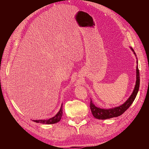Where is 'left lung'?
<instances>
[{"label":"left lung","mask_w":149,"mask_h":149,"mask_svg":"<svg viewBox=\"0 0 149 149\" xmlns=\"http://www.w3.org/2000/svg\"><path fill=\"white\" fill-rule=\"evenodd\" d=\"M130 49H131V50L134 52V55L136 56V53H135L133 48L130 47ZM137 63L138 64L137 60ZM139 85H140V74H139V70L138 68V65H137L136 85H135V88L132 94L128 98V100L122 105L118 107L111 108V109H101V108L97 107L94 104L91 100V102H90V109H91L93 116L96 119L104 120V119H110L112 118H116V117H118L123 114L124 112L130 106V105L132 104L135 100V98L136 97L137 93L139 91Z\"/></svg>","instance_id":"left-lung-1"}]
</instances>
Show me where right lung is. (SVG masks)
<instances>
[{
  "label": "right lung",
  "instance_id": "1",
  "mask_svg": "<svg viewBox=\"0 0 149 149\" xmlns=\"http://www.w3.org/2000/svg\"><path fill=\"white\" fill-rule=\"evenodd\" d=\"M63 104L61 106V108L60 111H58V113L52 118H49V119H46V120H33V121L35 122V123H41V124H55L59 122L61 119L63 115Z\"/></svg>",
  "mask_w": 149,
  "mask_h": 149
}]
</instances>
